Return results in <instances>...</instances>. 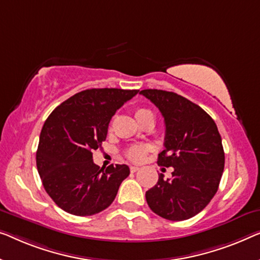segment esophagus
Masks as SVG:
<instances>
[{
    "instance_id": "esophagus-1",
    "label": "esophagus",
    "mask_w": 260,
    "mask_h": 260,
    "mask_svg": "<svg viewBox=\"0 0 260 260\" xmlns=\"http://www.w3.org/2000/svg\"><path fill=\"white\" fill-rule=\"evenodd\" d=\"M138 170H139L138 167H130V171H131V172H136V171H138Z\"/></svg>"
}]
</instances>
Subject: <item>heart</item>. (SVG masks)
I'll list each match as a JSON object with an SVG mask.
<instances>
[{"instance_id": "1", "label": "heart", "mask_w": 260, "mask_h": 260, "mask_svg": "<svg viewBox=\"0 0 260 260\" xmlns=\"http://www.w3.org/2000/svg\"><path fill=\"white\" fill-rule=\"evenodd\" d=\"M149 114H152V112L148 110V109H137L136 112H135V116H136L137 121H141L143 117H145V116ZM149 146L146 145H131L130 148L126 149L125 155L130 160L141 161L144 159V157L146 156V153L149 152Z\"/></svg>"}]
</instances>
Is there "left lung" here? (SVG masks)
<instances>
[{
  "label": "left lung",
  "mask_w": 260,
  "mask_h": 260,
  "mask_svg": "<svg viewBox=\"0 0 260 260\" xmlns=\"http://www.w3.org/2000/svg\"><path fill=\"white\" fill-rule=\"evenodd\" d=\"M141 95L159 109L165 123V149L158 165L174 168L171 179L158 177L145 198L153 212L169 220H185L199 213L216 194L224 171V149L216 123L185 97L157 89Z\"/></svg>",
  "instance_id": "left-lung-1"
}]
</instances>
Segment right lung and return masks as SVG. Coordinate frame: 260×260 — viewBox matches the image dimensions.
<instances>
[{
  "label": "right lung",
  "mask_w": 260,
  "mask_h": 260,
  "mask_svg": "<svg viewBox=\"0 0 260 260\" xmlns=\"http://www.w3.org/2000/svg\"><path fill=\"white\" fill-rule=\"evenodd\" d=\"M138 90L88 89L58 105L44 122L36 165L50 198L66 212L92 216L111 205L130 174L125 164L100 168L92 160L115 112Z\"/></svg>",
  "instance_id": "add662e5"
}]
</instances>
